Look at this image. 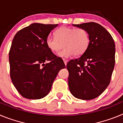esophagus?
<instances>
[{
    "mask_svg": "<svg viewBox=\"0 0 123 123\" xmlns=\"http://www.w3.org/2000/svg\"><path fill=\"white\" fill-rule=\"evenodd\" d=\"M63 61H64V63H65V65H67V63H68V60H67V59H65V58H63Z\"/></svg>",
    "mask_w": 123,
    "mask_h": 123,
    "instance_id": "esophagus-1",
    "label": "esophagus"
}]
</instances>
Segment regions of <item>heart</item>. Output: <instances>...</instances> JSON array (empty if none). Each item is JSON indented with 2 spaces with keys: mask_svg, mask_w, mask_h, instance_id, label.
Segmentation results:
<instances>
[{
  "mask_svg": "<svg viewBox=\"0 0 123 123\" xmlns=\"http://www.w3.org/2000/svg\"><path fill=\"white\" fill-rule=\"evenodd\" d=\"M55 36L47 38V45L52 52H56L64 45L65 48L58 53L62 57H69L74 54L80 56L86 51L89 45V35L82 28L62 26L56 30Z\"/></svg>",
  "mask_w": 123,
  "mask_h": 123,
  "instance_id": "1",
  "label": "heart"
}]
</instances>
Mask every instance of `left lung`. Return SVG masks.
I'll use <instances>...</instances> for the list:
<instances>
[{
	"label": "left lung",
	"mask_w": 123,
	"mask_h": 123,
	"mask_svg": "<svg viewBox=\"0 0 123 123\" xmlns=\"http://www.w3.org/2000/svg\"><path fill=\"white\" fill-rule=\"evenodd\" d=\"M74 26L84 29L90 38L87 49L80 57L67 63L68 86L74 97L92 100L109 85L115 63V44L110 34L94 22Z\"/></svg>",
	"instance_id": "obj_1"
}]
</instances>
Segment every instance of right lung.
<instances>
[{
	"instance_id": "right-lung-1",
	"label": "right lung",
	"mask_w": 123,
	"mask_h": 123,
	"mask_svg": "<svg viewBox=\"0 0 123 123\" xmlns=\"http://www.w3.org/2000/svg\"><path fill=\"white\" fill-rule=\"evenodd\" d=\"M57 26L32 23L14 36L9 52L10 78L25 98L36 100L46 96L60 70L65 68L63 60L46 44L50 32Z\"/></svg>"
}]
</instances>
